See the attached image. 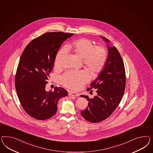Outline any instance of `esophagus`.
<instances>
[{"mask_svg": "<svg viewBox=\"0 0 153 153\" xmlns=\"http://www.w3.org/2000/svg\"><path fill=\"white\" fill-rule=\"evenodd\" d=\"M68 95L70 96H73V97H79V94L78 93H74V92H72V91H69Z\"/></svg>", "mask_w": 153, "mask_h": 153, "instance_id": "obj_1", "label": "esophagus"}]
</instances>
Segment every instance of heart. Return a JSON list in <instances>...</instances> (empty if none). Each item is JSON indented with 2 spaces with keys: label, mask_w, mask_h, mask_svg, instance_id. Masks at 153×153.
Segmentation results:
<instances>
[{
  "label": "heart",
  "mask_w": 153,
  "mask_h": 153,
  "mask_svg": "<svg viewBox=\"0 0 153 153\" xmlns=\"http://www.w3.org/2000/svg\"><path fill=\"white\" fill-rule=\"evenodd\" d=\"M67 51L72 52L82 58L84 65L93 74L100 72L104 68L107 61V55L105 49L101 46H94L90 40L86 39L76 40L59 51L55 59V67L60 68ZM90 76L86 70L79 71H68L61 78L62 84L65 87L77 90L88 82Z\"/></svg>",
  "instance_id": "obj_1"
}]
</instances>
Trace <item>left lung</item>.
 Wrapping results in <instances>:
<instances>
[{
  "label": "left lung",
  "mask_w": 153,
  "mask_h": 153,
  "mask_svg": "<svg viewBox=\"0 0 153 153\" xmlns=\"http://www.w3.org/2000/svg\"><path fill=\"white\" fill-rule=\"evenodd\" d=\"M101 37L108 43L107 61L97 78L87 89L91 92L96 89L97 95L93 98L81 95L88 102V106L81 114L92 123L102 122L111 115L119 105L125 89V70L120 54L115 46H110L109 40Z\"/></svg>",
  "instance_id": "left-lung-1"
}]
</instances>
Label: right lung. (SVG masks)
<instances>
[{
  "label": "right lung",
  "mask_w": 153,
  "mask_h": 153,
  "mask_svg": "<svg viewBox=\"0 0 153 153\" xmlns=\"http://www.w3.org/2000/svg\"><path fill=\"white\" fill-rule=\"evenodd\" d=\"M74 33H47L30 42L21 55L15 77L19 100L25 111L38 120L51 118L57 111V104L68 91L56 87L46 91L49 74L62 44Z\"/></svg>",
  "instance_id": "right-lung-1"
}]
</instances>
